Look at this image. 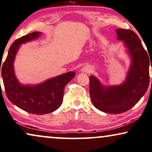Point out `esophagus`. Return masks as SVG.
I'll return each instance as SVG.
<instances>
[{"instance_id":"34e87169","label":"esophagus","mask_w":152,"mask_h":152,"mask_svg":"<svg viewBox=\"0 0 152 152\" xmlns=\"http://www.w3.org/2000/svg\"><path fill=\"white\" fill-rule=\"evenodd\" d=\"M81 71H82V72L89 73L92 71V68H91V66H90L86 65V66H84L82 67Z\"/></svg>"}]
</instances>
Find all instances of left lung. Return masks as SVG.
<instances>
[{"instance_id": "1", "label": "left lung", "mask_w": 152, "mask_h": 152, "mask_svg": "<svg viewBox=\"0 0 152 152\" xmlns=\"http://www.w3.org/2000/svg\"><path fill=\"white\" fill-rule=\"evenodd\" d=\"M115 32L118 39L122 41L131 59L125 81L118 86H105L96 76L89 77L93 104L99 110L111 114L122 113L132 108L145 94L149 84L150 56L137 34L124 29H117Z\"/></svg>"}]
</instances>
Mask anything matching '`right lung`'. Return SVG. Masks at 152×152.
Segmentation results:
<instances>
[{"label":"right lung","instance_id":"add662e5","mask_svg":"<svg viewBox=\"0 0 152 152\" xmlns=\"http://www.w3.org/2000/svg\"><path fill=\"white\" fill-rule=\"evenodd\" d=\"M42 34L40 32H34L15 40L9 49L6 59L1 66L3 84L9 100L23 110L37 115L52 113L60 107L65 86L76 75L74 71H69L37 85L20 83L14 71L16 54L22 44L37 39Z\"/></svg>","mask_w":152,"mask_h":152}]
</instances>
